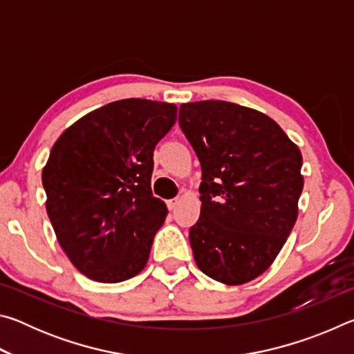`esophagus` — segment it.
<instances>
[{
    "mask_svg": "<svg viewBox=\"0 0 354 354\" xmlns=\"http://www.w3.org/2000/svg\"><path fill=\"white\" fill-rule=\"evenodd\" d=\"M178 203H179V200L178 198H173V200H169L167 201V207L170 209V211H173V209H176V206H178Z\"/></svg>",
    "mask_w": 354,
    "mask_h": 354,
    "instance_id": "esophagus-1",
    "label": "esophagus"
}]
</instances>
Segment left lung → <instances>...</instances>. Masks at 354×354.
Segmentation results:
<instances>
[{"mask_svg": "<svg viewBox=\"0 0 354 354\" xmlns=\"http://www.w3.org/2000/svg\"><path fill=\"white\" fill-rule=\"evenodd\" d=\"M201 164V215L189 239L200 270L226 286L272 266L298 217L301 151L266 113L227 101L179 107Z\"/></svg>", "mask_w": 354, "mask_h": 354, "instance_id": "1", "label": "left lung"}]
</instances>
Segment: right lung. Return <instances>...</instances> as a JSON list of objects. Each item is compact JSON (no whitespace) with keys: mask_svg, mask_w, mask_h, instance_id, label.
I'll list each match as a JSON object with an SVG mask.
<instances>
[{"mask_svg":"<svg viewBox=\"0 0 354 354\" xmlns=\"http://www.w3.org/2000/svg\"><path fill=\"white\" fill-rule=\"evenodd\" d=\"M178 107L128 98L86 113L64 131L41 171L46 212L70 262L98 283L145 268L167 217L153 196V151Z\"/></svg>","mask_w":354,"mask_h":354,"instance_id":"obj_1","label":"right lung"}]
</instances>
